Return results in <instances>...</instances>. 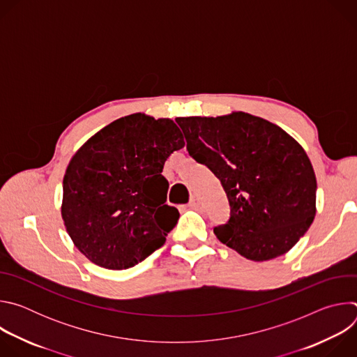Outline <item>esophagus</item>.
I'll use <instances>...</instances> for the list:
<instances>
[{
	"label": "esophagus",
	"instance_id": "obj_1",
	"mask_svg": "<svg viewBox=\"0 0 357 357\" xmlns=\"http://www.w3.org/2000/svg\"><path fill=\"white\" fill-rule=\"evenodd\" d=\"M199 199L196 197V196H193L192 199H190V202H189V208H192V209H196V208H199Z\"/></svg>",
	"mask_w": 357,
	"mask_h": 357
}]
</instances>
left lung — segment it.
Instances as JSON below:
<instances>
[{
  "label": "left lung",
  "instance_id": "left-lung-1",
  "mask_svg": "<svg viewBox=\"0 0 357 357\" xmlns=\"http://www.w3.org/2000/svg\"><path fill=\"white\" fill-rule=\"evenodd\" d=\"M176 123L189 155L216 175L227 195L230 219L213 229L216 237L252 261L289 251L317 213V176L301 144L243 112Z\"/></svg>",
  "mask_w": 357,
  "mask_h": 357
}]
</instances>
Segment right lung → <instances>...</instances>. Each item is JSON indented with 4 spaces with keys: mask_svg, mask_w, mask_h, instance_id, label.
I'll use <instances>...</instances> for the list:
<instances>
[{
    "mask_svg": "<svg viewBox=\"0 0 357 357\" xmlns=\"http://www.w3.org/2000/svg\"><path fill=\"white\" fill-rule=\"evenodd\" d=\"M171 119L135 113L90 137L63 176L62 219L76 248L91 263L126 270L164 245L179 212L165 205L167 158L183 148Z\"/></svg>",
    "mask_w": 357,
    "mask_h": 357,
    "instance_id": "obj_1",
    "label": "right lung"
}]
</instances>
